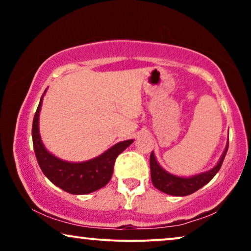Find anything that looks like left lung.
Here are the masks:
<instances>
[{"label": "left lung", "instance_id": "8db88e82", "mask_svg": "<svg viewBox=\"0 0 251 251\" xmlns=\"http://www.w3.org/2000/svg\"><path fill=\"white\" fill-rule=\"evenodd\" d=\"M228 149V143L226 144V147L223 152L221 159L217 164L212 168V169L204 171V173L194 175L191 177H179L176 175H173L164 170L160 166L155 159L154 153H151L150 156V166H151V178H152V183L157 190L163 192V193L174 195V197H186L190 195L201 187H203L205 184H208L215 175L218 173L221 169L223 161L226 155Z\"/></svg>", "mask_w": 251, "mask_h": 251}]
</instances>
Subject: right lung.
<instances>
[{"label":"right lung","mask_w":251,"mask_h":251,"mask_svg":"<svg viewBox=\"0 0 251 251\" xmlns=\"http://www.w3.org/2000/svg\"><path fill=\"white\" fill-rule=\"evenodd\" d=\"M46 92L47 89L41 97L32 126L34 152L41 170L51 183L71 194H88L104 187L112 178L116 157L126 147L131 145L133 139L115 144L100 155L84 162H68L58 159L44 147L40 136V111Z\"/></svg>","instance_id":"obj_1"}]
</instances>
